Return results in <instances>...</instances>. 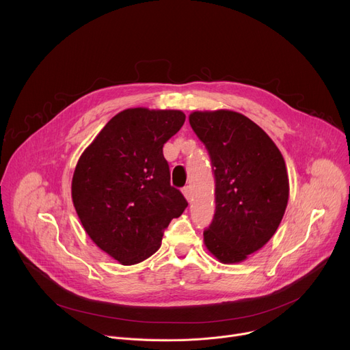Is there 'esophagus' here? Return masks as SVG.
Masks as SVG:
<instances>
[{
	"label": "esophagus",
	"mask_w": 350,
	"mask_h": 350,
	"mask_svg": "<svg viewBox=\"0 0 350 350\" xmlns=\"http://www.w3.org/2000/svg\"><path fill=\"white\" fill-rule=\"evenodd\" d=\"M183 194H184V197L187 198V201H191V187L185 185V187L183 188Z\"/></svg>",
	"instance_id": "obj_1"
}]
</instances>
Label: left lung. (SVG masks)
<instances>
[{"instance_id":"obj_1","label":"left lung","mask_w":350,"mask_h":350,"mask_svg":"<svg viewBox=\"0 0 350 350\" xmlns=\"http://www.w3.org/2000/svg\"><path fill=\"white\" fill-rule=\"evenodd\" d=\"M215 176V215L204 230L211 254L241 262L275 234L289 200V178L273 141L245 116L230 111L189 114Z\"/></svg>"}]
</instances>
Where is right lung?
<instances>
[{
	"instance_id": "right-lung-1",
	"label": "right lung",
	"mask_w": 350,
	"mask_h": 350,
	"mask_svg": "<svg viewBox=\"0 0 350 350\" xmlns=\"http://www.w3.org/2000/svg\"><path fill=\"white\" fill-rule=\"evenodd\" d=\"M185 121L180 110L126 109L83 150L72 177V202L100 250L134 265L161 247L165 229L188 202L170 185L163 145Z\"/></svg>"
}]
</instances>
